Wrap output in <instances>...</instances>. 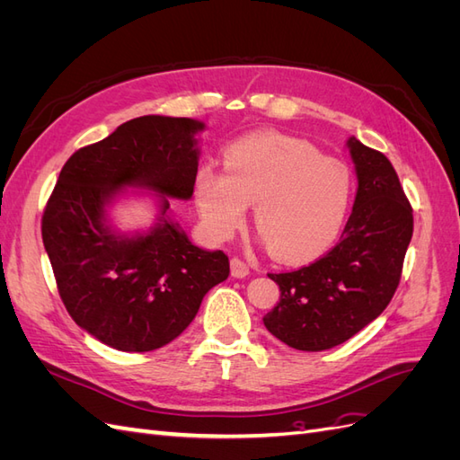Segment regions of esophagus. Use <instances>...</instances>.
<instances>
[{"label":"esophagus","mask_w":460,"mask_h":460,"mask_svg":"<svg viewBox=\"0 0 460 460\" xmlns=\"http://www.w3.org/2000/svg\"><path fill=\"white\" fill-rule=\"evenodd\" d=\"M230 270H232V276H234V278H245V276L249 274V267H247V264H245L242 259H238V257H234V259L230 261Z\"/></svg>","instance_id":"34e87169"}]
</instances>
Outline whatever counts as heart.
I'll list each match as a JSON object with an SVG mask.
<instances>
[{
    "mask_svg": "<svg viewBox=\"0 0 460 460\" xmlns=\"http://www.w3.org/2000/svg\"><path fill=\"white\" fill-rule=\"evenodd\" d=\"M193 196L207 232L228 240L255 203V226L270 253L299 262L336 240L351 198L349 169L320 157L307 142L282 134H253L234 142L225 172L203 164Z\"/></svg>",
    "mask_w": 460,
    "mask_h": 460,
    "instance_id": "1",
    "label": "heart"
}]
</instances>
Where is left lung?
<instances>
[{
    "mask_svg": "<svg viewBox=\"0 0 460 460\" xmlns=\"http://www.w3.org/2000/svg\"><path fill=\"white\" fill-rule=\"evenodd\" d=\"M358 190L341 240L326 255L289 272H270L280 301L264 326L299 351L336 347L378 318L392 301L412 238V207L384 153L347 142Z\"/></svg>",
    "mask_w": 460,
    "mask_h": 460,
    "instance_id": "obj_1",
    "label": "left lung"
}]
</instances>
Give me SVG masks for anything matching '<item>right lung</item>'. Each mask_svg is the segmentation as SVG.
Segmentation results:
<instances>
[{"label": "right lung", "mask_w": 460, "mask_h": 460, "mask_svg": "<svg viewBox=\"0 0 460 460\" xmlns=\"http://www.w3.org/2000/svg\"><path fill=\"white\" fill-rule=\"evenodd\" d=\"M193 119L147 115L80 147L63 164L41 217L59 297L75 323L119 351L159 349L182 333L205 294L225 282V252L193 245L166 215L137 238H117L103 225L115 190L142 184L190 199L198 174Z\"/></svg>", "instance_id": "obj_1"}]
</instances>
